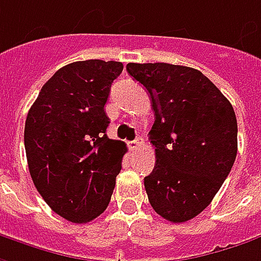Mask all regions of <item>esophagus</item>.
I'll list each match as a JSON object with an SVG mask.
<instances>
[{
    "label": "esophagus",
    "instance_id": "34e87169",
    "mask_svg": "<svg viewBox=\"0 0 261 261\" xmlns=\"http://www.w3.org/2000/svg\"><path fill=\"white\" fill-rule=\"evenodd\" d=\"M143 144L142 139L140 137H137L136 140H133V142H128V147H130L131 150H136V149H139L140 146Z\"/></svg>",
    "mask_w": 261,
    "mask_h": 261
}]
</instances>
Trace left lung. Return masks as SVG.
<instances>
[{"label": "left lung", "instance_id": "8db88e82", "mask_svg": "<svg viewBox=\"0 0 261 261\" xmlns=\"http://www.w3.org/2000/svg\"><path fill=\"white\" fill-rule=\"evenodd\" d=\"M127 71L146 87L154 112L156 164L144 178L149 201L166 221H190L209 206L235 162L232 105L191 67L130 63Z\"/></svg>", "mask_w": 261, "mask_h": 261}]
</instances>
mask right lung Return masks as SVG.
Listing matches in <instances>:
<instances>
[{
	"label": "right lung",
	"instance_id": "right-lung-1",
	"mask_svg": "<svg viewBox=\"0 0 261 261\" xmlns=\"http://www.w3.org/2000/svg\"><path fill=\"white\" fill-rule=\"evenodd\" d=\"M118 61L87 60L60 68L42 86L24 124L29 172L42 198L74 223L108 207L121 171L124 142L107 136L105 112Z\"/></svg>",
	"mask_w": 261,
	"mask_h": 261
}]
</instances>
